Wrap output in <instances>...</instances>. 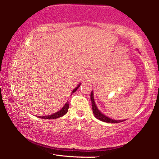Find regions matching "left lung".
<instances>
[{
  "label": "left lung",
  "instance_id": "8db88e82",
  "mask_svg": "<svg viewBox=\"0 0 159 159\" xmlns=\"http://www.w3.org/2000/svg\"><path fill=\"white\" fill-rule=\"evenodd\" d=\"M90 99H91V102H92V108H93V114H94V115H95V116L97 118H98V119H99V120H101V121L106 122V123H117L124 121V120H117L111 119V118L106 116L105 115H104L103 114H102V113L99 111V109H98V107H97V106H96L95 101H94L93 91L91 92Z\"/></svg>",
  "mask_w": 159,
  "mask_h": 159
}]
</instances>
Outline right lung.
<instances>
[{
	"instance_id": "obj_1",
	"label": "right lung",
	"mask_w": 159,
	"mask_h": 159,
	"mask_svg": "<svg viewBox=\"0 0 159 159\" xmlns=\"http://www.w3.org/2000/svg\"><path fill=\"white\" fill-rule=\"evenodd\" d=\"M80 83H79V85H77V87L75 88V89L73 90L72 91V93H75L76 91V90L78 89L80 87ZM69 102H66V103L64 104V107H62V109H61L60 111H59L55 113V114H51V115H48V116H38L39 118H44V119H55V118H60L62 116L65 115L67 111H68V109H69Z\"/></svg>"
}]
</instances>
